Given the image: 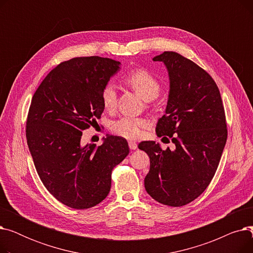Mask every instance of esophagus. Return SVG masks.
I'll return each mask as SVG.
<instances>
[{
	"instance_id": "obj_1",
	"label": "esophagus",
	"mask_w": 253,
	"mask_h": 253,
	"mask_svg": "<svg viewBox=\"0 0 253 253\" xmlns=\"http://www.w3.org/2000/svg\"><path fill=\"white\" fill-rule=\"evenodd\" d=\"M128 145H129L130 150H136L137 149V143L135 141H129Z\"/></svg>"
}]
</instances>
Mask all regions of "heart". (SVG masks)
I'll use <instances>...</instances> for the list:
<instances>
[{"mask_svg":"<svg viewBox=\"0 0 253 253\" xmlns=\"http://www.w3.org/2000/svg\"><path fill=\"white\" fill-rule=\"evenodd\" d=\"M126 83L133 88L147 101L155 99L160 93V83L148 71L135 70L126 77ZM101 101L105 110L112 111L117 104V89L113 83L104 85L101 90ZM148 125L143 119L123 117L112 124V131L115 134L127 139H135L140 136L141 129Z\"/></svg>","mask_w":253,"mask_h":253,"instance_id":"obj_1","label":"heart"}]
</instances>
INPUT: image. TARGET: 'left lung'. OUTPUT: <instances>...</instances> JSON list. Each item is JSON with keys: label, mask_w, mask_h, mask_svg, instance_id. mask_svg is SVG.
<instances>
[{"label": "left lung", "mask_w": 253, "mask_h": 253, "mask_svg": "<svg viewBox=\"0 0 253 253\" xmlns=\"http://www.w3.org/2000/svg\"><path fill=\"white\" fill-rule=\"evenodd\" d=\"M153 60L163 62L169 76L156 133L171 137L175 150L164 151L155 141L138 144L151 162L144 188L159 203L179 207L200 196L215 174L228 137L224 109L214 80L195 62L172 51Z\"/></svg>", "instance_id": "8db88e82"}]
</instances>
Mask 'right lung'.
<instances>
[{"mask_svg":"<svg viewBox=\"0 0 253 253\" xmlns=\"http://www.w3.org/2000/svg\"><path fill=\"white\" fill-rule=\"evenodd\" d=\"M121 62L99 56L76 57L53 69L35 92L26 120V139L38 174L59 202L87 209L104 200L112 171L129 154L126 139L108 135L103 143L81 144L83 130L104 108L101 90Z\"/></svg>","mask_w":253,"mask_h":253,"instance_id":"1","label":"right lung"}]
</instances>
